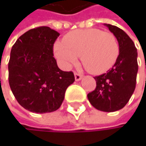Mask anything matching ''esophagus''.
<instances>
[{
  "mask_svg": "<svg viewBox=\"0 0 146 146\" xmlns=\"http://www.w3.org/2000/svg\"><path fill=\"white\" fill-rule=\"evenodd\" d=\"M74 77H75V80L76 81H79L82 78V75L78 73H74Z\"/></svg>",
  "mask_w": 146,
  "mask_h": 146,
  "instance_id": "obj_1",
  "label": "esophagus"
}]
</instances>
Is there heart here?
Returning <instances> with one entry per match:
<instances>
[{"mask_svg": "<svg viewBox=\"0 0 146 146\" xmlns=\"http://www.w3.org/2000/svg\"><path fill=\"white\" fill-rule=\"evenodd\" d=\"M54 54L64 68L76 64L80 56L89 72L101 74L115 64L119 55V44L113 34L98 29L74 30L67 34L63 40L56 42Z\"/></svg>", "mask_w": 146, "mask_h": 146, "instance_id": "1", "label": "heart"}]
</instances>
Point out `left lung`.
<instances>
[{"instance_id": "1", "label": "left lung", "mask_w": 146, "mask_h": 146, "mask_svg": "<svg viewBox=\"0 0 146 146\" xmlns=\"http://www.w3.org/2000/svg\"><path fill=\"white\" fill-rule=\"evenodd\" d=\"M105 25L118 41L119 55L111 69L95 77L96 88L87 96L97 110L112 112L124 107L135 90L138 52L134 43L123 29L111 24Z\"/></svg>"}]
</instances>
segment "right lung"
<instances>
[{
    "label": "right lung",
    "mask_w": 146,
    "mask_h": 146,
    "mask_svg": "<svg viewBox=\"0 0 146 146\" xmlns=\"http://www.w3.org/2000/svg\"><path fill=\"white\" fill-rule=\"evenodd\" d=\"M58 32L49 27L30 29L13 44L8 63L10 88L17 102L35 113L56 111L75 78L62 71L53 57Z\"/></svg>",
    "instance_id": "1"
}]
</instances>
